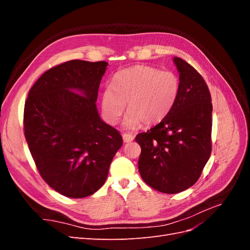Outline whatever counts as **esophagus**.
Returning a JSON list of instances; mask_svg holds the SVG:
<instances>
[{
	"label": "esophagus",
	"mask_w": 250,
	"mask_h": 250,
	"mask_svg": "<svg viewBox=\"0 0 250 250\" xmlns=\"http://www.w3.org/2000/svg\"><path fill=\"white\" fill-rule=\"evenodd\" d=\"M133 140H134V137H133L132 134H129V133H124L123 134V141H124V143H130Z\"/></svg>",
	"instance_id": "obj_1"
}]
</instances>
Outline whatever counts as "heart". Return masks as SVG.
I'll return each instance as SVG.
<instances>
[{"instance_id":"b5f03b06","label":"heart","mask_w":250,"mask_h":250,"mask_svg":"<svg viewBox=\"0 0 250 250\" xmlns=\"http://www.w3.org/2000/svg\"><path fill=\"white\" fill-rule=\"evenodd\" d=\"M180 89L179 78L170 71L152 66L135 65L118 72L112 84L104 88L101 107L104 118L116 124L126 108L123 125L135 129L142 122L156 124L168 115L175 104Z\"/></svg>"}]
</instances>
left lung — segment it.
<instances>
[{
    "label": "left lung",
    "instance_id": "1",
    "mask_svg": "<svg viewBox=\"0 0 250 250\" xmlns=\"http://www.w3.org/2000/svg\"><path fill=\"white\" fill-rule=\"evenodd\" d=\"M180 89L175 104L160 124L135 137L142 148L139 171L154 190L176 194L201 175L211 151V111L208 87L192 65L173 58Z\"/></svg>",
    "mask_w": 250,
    "mask_h": 250
}]
</instances>
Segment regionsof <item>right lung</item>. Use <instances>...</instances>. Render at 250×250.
Returning <instances> with one entry per match:
<instances>
[{
  "label": "right lung",
  "mask_w": 250,
  "mask_h": 250,
  "mask_svg": "<svg viewBox=\"0 0 250 250\" xmlns=\"http://www.w3.org/2000/svg\"><path fill=\"white\" fill-rule=\"evenodd\" d=\"M107 65L70 60L52 67L34 83L25 103V137L36 167L66 197H87L99 190L123 145L96 105Z\"/></svg>",
  "instance_id": "obj_1"
}]
</instances>
